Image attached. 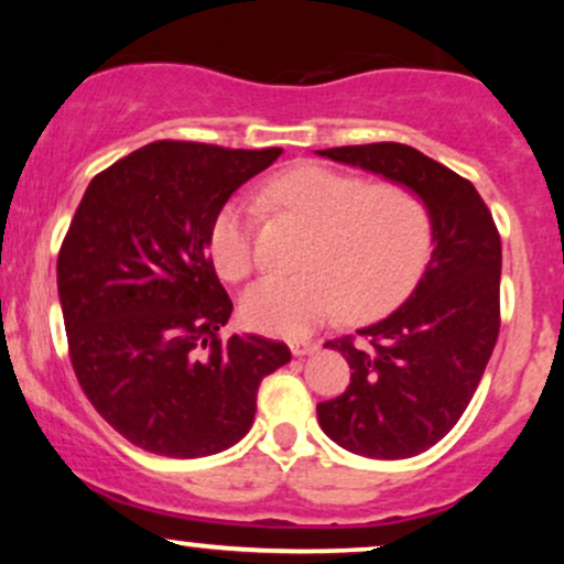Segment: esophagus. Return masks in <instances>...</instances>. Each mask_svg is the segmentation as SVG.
<instances>
[{
    "instance_id": "esophagus-1",
    "label": "esophagus",
    "mask_w": 564,
    "mask_h": 564,
    "mask_svg": "<svg viewBox=\"0 0 564 564\" xmlns=\"http://www.w3.org/2000/svg\"><path fill=\"white\" fill-rule=\"evenodd\" d=\"M289 347H291V355H296V358H302V355H310L318 349V345L310 339H294V341H289Z\"/></svg>"
}]
</instances>
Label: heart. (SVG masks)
<instances>
[{"mask_svg":"<svg viewBox=\"0 0 564 564\" xmlns=\"http://www.w3.org/2000/svg\"><path fill=\"white\" fill-rule=\"evenodd\" d=\"M270 200L315 228L302 273H273L241 296L246 326L304 336L347 310L349 321L392 313L419 286L435 249L430 206L398 183H368L328 166H296L268 185ZM212 264L228 281L254 268V212L243 198L219 206L206 238Z\"/></svg>","mask_w":564,"mask_h":564,"instance_id":"obj_1","label":"heart"}]
</instances>
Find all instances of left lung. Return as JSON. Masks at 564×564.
Listing matches in <instances>:
<instances>
[{"label": "left lung", "instance_id": "1", "mask_svg": "<svg viewBox=\"0 0 564 564\" xmlns=\"http://www.w3.org/2000/svg\"><path fill=\"white\" fill-rule=\"evenodd\" d=\"M408 185L430 206L435 249L413 294L355 336L326 341L352 368L318 403L321 430L368 458H408L440 443L467 411L501 326V236L469 180L403 142L318 151Z\"/></svg>", "mask_w": 564, "mask_h": 564}]
</instances>
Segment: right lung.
<instances>
[{
	"label": "right lung",
	"mask_w": 564,
	"mask_h": 564,
	"mask_svg": "<svg viewBox=\"0 0 564 564\" xmlns=\"http://www.w3.org/2000/svg\"><path fill=\"white\" fill-rule=\"evenodd\" d=\"M281 148L159 140L95 174L57 254L68 355L84 394L142 451L212 456L251 430L283 341L219 339L232 313L206 254L219 206Z\"/></svg>",
	"instance_id": "obj_1"
}]
</instances>
